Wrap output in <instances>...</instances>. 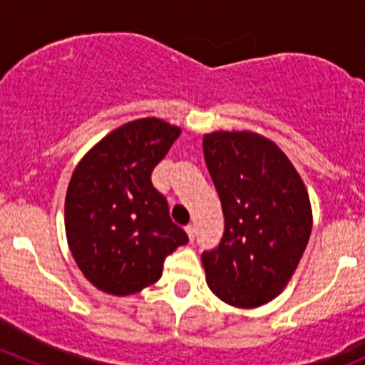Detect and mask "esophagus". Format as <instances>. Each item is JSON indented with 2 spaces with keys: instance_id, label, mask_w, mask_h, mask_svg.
Segmentation results:
<instances>
[{
  "instance_id": "1",
  "label": "esophagus",
  "mask_w": 365,
  "mask_h": 365,
  "mask_svg": "<svg viewBox=\"0 0 365 365\" xmlns=\"http://www.w3.org/2000/svg\"><path fill=\"white\" fill-rule=\"evenodd\" d=\"M185 231L187 235H189V240H194V238H196V226H194V224H187Z\"/></svg>"
}]
</instances>
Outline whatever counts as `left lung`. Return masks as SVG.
Returning a JSON list of instances; mask_svg holds the SVG:
<instances>
[{"label": "left lung", "mask_w": 365, "mask_h": 365, "mask_svg": "<svg viewBox=\"0 0 365 365\" xmlns=\"http://www.w3.org/2000/svg\"><path fill=\"white\" fill-rule=\"evenodd\" d=\"M203 153L224 213L219 247L201 256L206 282L233 307H259L286 288L307 247V189L286 153L256 132L205 134Z\"/></svg>", "instance_id": "obj_1"}]
</instances>
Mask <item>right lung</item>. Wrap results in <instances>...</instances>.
<instances>
[{"label":"right lung","mask_w":365,"mask_h":365,"mask_svg":"<svg viewBox=\"0 0 365 365\" xmlns=\"http://www.w3.org/2000/svg\"><path fill=\"white\" fill-rule=\"evenodd\" d=\"M182 128L141 118L114 128L76 165L65 197L70 252L84 277L114 297L157 282L162 264L189 237L169 217L152 171Z\"/></svg>","instance_id":"add662e5"}]
</instances>
